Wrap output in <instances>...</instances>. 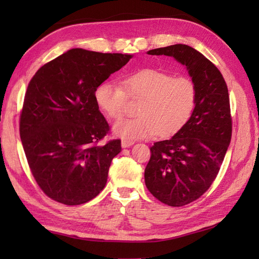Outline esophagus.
Wrapping results in <instances>:
<instances>
[{
    "mask_svg": "<svg viewBox=\"0 0 259 259\" xmlns=\"http://www.w3.org/2000/svg\"><path fill=\"white\" fill-rule=\"evenodd\" d=\"M134 145L133 141H128V140H122L121 141V146H122L123 148H129Z\"/></svg>",
    "mask_w": 259,
    "mask_h": 259,
    "instance_id": "esophagus-1",
    "label": "esophagus"
}]
</instances>
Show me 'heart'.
<instances>
[{
    "mask_svg": "<svg viewBox=\"0 0 259 259\" xmlns=\"http://www.w3.org/2000/svg\"><path fill=\"white\" fill-rule=\"evenodd\" d=\"M130 96L145 98L137 118L121 119L112 126L113 134L128 141L172 136L184 128L194 114L198 102V88L190 78L178 76L157 69H141L125 79ZM126 93L119 82L110 80L95 90L98 108L111 119L123 114Z\"/></svg>",
    "mask_w": 259,
    "mask_h": 259,
    "instance_id": "obj_1",
    "label": "heart"
}]
</instances>
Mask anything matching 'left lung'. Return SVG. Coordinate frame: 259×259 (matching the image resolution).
Segmentation results:
<instances>
[{"instance_id":"obj_1","label":"left lung","mask_w":259,"mask_h":259,"mask_svg":"<svg viewBox=\"0 0 259 259\" xmlns=\"http://www.w3.org/2000/svg\"><path fill=\"white\" fill-rule=\"evenodd\" d=\"M147 53L174 58L198 88L192 117L169 140L153 144L145 169L148 190L166 205L181 207L205 194L221 169L232 139L228 89L216 65L189 46Z\"/></svg>"}]
</instances>
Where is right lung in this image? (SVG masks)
I'll use <instances>...</instances> for the list:
<instances>
[{
	"mask_svg": "<svg viewBox=\"0 0 259 259\" xmlns=\"http://www.w3.org/2000/svg\"><path fill=\"white\" fill-rule=\"evenodd\" d=\"M133 57L71 49L30 81L20 136L33 177L53 200L81 205L106 186L121 141L99 145L109 124L95 101V90Z\"/></svg>",
	"mask_w": 259,
	"mask_h": 259,
	"instance_id": "add662e5",
	"label": "right lung"
}]
</instances>
